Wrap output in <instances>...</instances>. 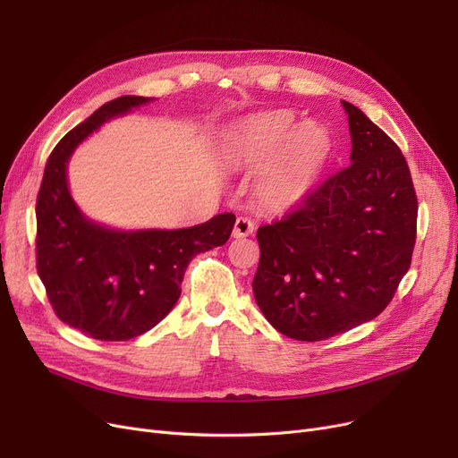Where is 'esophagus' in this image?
Masks as SVG:
<instances>
[{
    "label": "esophagus",
    "mask_w": 458,
    "mask_h": 458,
    "mask_svg": "<svg viewBox=\"0 0 458 458\" xmlns=\"http://www.w3.org/2000/svg\"><path fill=\"white\" fill-rule=\"evenodd\" d=\"M252 232H254V223L250 221V218H247V216H237V221H235L233 230H232V235L237 237V240H240V237H247V235H250Z\"/></svg>",
    "instance_id": "esophagus-1"
}]
</instances>
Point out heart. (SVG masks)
<instances>
[{
    "label": "heart",
    "mask_w": 458,
    "mask_h": 458,
    "mask_svg": "<svg viewBox=\"0 0 458 458\" xmlns=\"http://www.w3.org/2000/svg\"><path fill=\"white\" fill-rule=\"evenodd\" d=\"M331 153L326 127L303 122L295 125L290 110H271L249 117L233 140L232 155L240 165L256 168L266 163L258 192L273 208L301 202Z\"/></svg>",
    "instance_id": "b5f03b06"
}]
</instances>
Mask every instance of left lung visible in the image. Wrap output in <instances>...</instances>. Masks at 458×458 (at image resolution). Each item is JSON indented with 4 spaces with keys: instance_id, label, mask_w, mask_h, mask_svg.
I'll use <instances>...</instances> for the list:
<instances>
[{
    "instance_id": "1",
    "label": "left lung",
    "mask_w": 458,
    "mask_h": 458,
    "mask_svg": "<svg viewBox=\"0 0 458 458\" xmlns=\"http://www.w3.org/2000/svg\"><path fill=\"white\" fill-rule=\"evenodd\" d=\"M343 106L352 165L256 233V303L276 331L305 343L380 314L415 245L417 196L403 151L360 108Z\"/></svg>"
}]
</instances>
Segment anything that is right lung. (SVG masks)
Here are the masks:
<instances>
[{
	"instance_id": "obj_1",
	"label": "right lung",
	"mask_w": 458,
	"mask_h": 458,
	"mask_svg": "<svg viewBox=\"0 0 458 458\" xmlns=\"http://www.w3.org/2000/svg\"><path fill=\"white\" fill-rule=\"evenodd\" d=\"M151 101L117 97L69 131L37 196V273L48 301L59 320L98 341H129L161 322L180 300L192 258L225 245L235 223L233 213H221L192 228L123 232L78 209L67 185L72 151L108 119Z\"/></svg>"
}]
</instances>
